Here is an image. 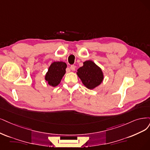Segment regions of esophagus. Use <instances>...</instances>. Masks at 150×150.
Here are the masks:
<instances>
[{
    "mask_svg": "<svg viewBox=\"0 0 150 150\" xmlns=\"http://www.w3.org/2000/svg\"><path fill=\"white\" fill-rule=\"evenodd\" d=\"M70 69L72 70V71H74L75 70V65H71L70 66Z\"/></svg>",
    "mask_w": 150,
    "mask_h": 150,
    "instance_id": "34e87169",
    "label": "esophagus"
}]
</instances>
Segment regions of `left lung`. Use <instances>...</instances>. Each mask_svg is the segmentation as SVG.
<instances>
[{
	"label": "left lung",
	"instance_id": "8db88e82",
	"mask_svg": "<svg viewBox=\"0 0 150 150\" xmlns=\"http://www.w3.org/2000/svg\"><path fill=\"white\" fill-rule=\"evenodd\" d=\"M77 75L87 88L93 90L100 85L104 75L101 69L91 60H86L77 70Z\"/></svg>",
	"mask_w": 150,
	"mask_h": 150
}]
</instances>
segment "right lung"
I'll return each instance as SVG.
<instances>
[{"label": "right lung", "mask_w": 150, "mask_h": 150, "mask_svg": "<svg viewBox=\"0 0 150 150\" xmlns=\"http://www.w3.org/2000/svg\"><path fill=\"white\" fill-rule=\"evenodd\" d=\"M67 64L64 62H54L49 67L45 75L48 84L53 87L57 86L65 74Z\"/></svg>", "instance_id": "1"}]
</instances>
